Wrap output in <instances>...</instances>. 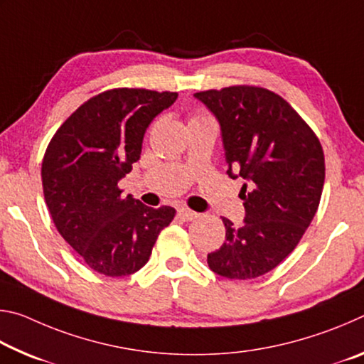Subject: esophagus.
<instances>
[{
  "mask_svg": "<svg viewBox=\"0 0 364 364\" xmlns=\"http://www.w3.org/2000/svg\"><path fill=\"white\" fill-rule=\"evenodd\" d=\"M178 215H180V218H183L184 221H193V220L199 217V213L189 210V208H186V207L178 208Z\"/></svg>",
  "mask_w": 364,
  "mask_h": 364,
  "instance_id": "1",
  "label": "esophagus"
}]
</instances>
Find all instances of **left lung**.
Instances as JSON below:
<instances>
[{
    "instance_id": "8db88e82",
    "label": "left lung",
    "mask_w": 364,
    "mask_h": 364,
    "mask_svg": "<svg viewBox=\"0 0 364 364\" xmlns=\"http://www.w3.org/2000/svg\"><path fill=\"white\" fill-rule=\"evenodd\" d=\"M212 110L223 136L226 173L241 176L245 220L223 218L225 242L207 255L215 273L254 279L297 247L318 210L324 154L315 132L274 91L234 85L194 95Z\"/></svg>"
}]
</instances>
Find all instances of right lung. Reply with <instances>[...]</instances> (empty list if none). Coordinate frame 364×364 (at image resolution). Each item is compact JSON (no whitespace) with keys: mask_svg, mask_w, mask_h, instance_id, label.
<instances>
[{"mask_svg":"<svg viewBox=\"0 0 364 364\" xmlns=\"http://www.w3.org/2000/svg\"><path fill=\"white\" fill-rule=\"evenodd\" d=\"M178 93L114 88L83 102L49 141L43 194L58 231L91 269L110 278L147 263L176 210L122 196L119 181L141 156L146 128Z\"/></svg>","mask_w":364,"mask_h":364,"instance_id":"obj_1","label":"right lung"}]
</instances>
